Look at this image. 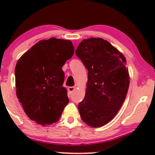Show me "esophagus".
<instances>
[{
    "label": "esophagus",
    "mask_w": 155,
    "mask_h": 155,
    "mask_svg": "<svg viewBox=\"0 0 155 155\" xmlns=\"http://www.w3.org/2000/svg\"><path fill=\"white\" fill-rule=\"evenodd\" d=\"M74 90H75V87H74V86H71V87H69V88H68V91H69V92L70 93V94H72V93L73 92Z\"/></svg>",
    "instance_id": "34e87169"
}]
</instances>
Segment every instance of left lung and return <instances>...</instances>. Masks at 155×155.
Returning a JSON list of instances; mask_svg holds the SVG:
<instances>
[{"instance_id":"1","label":"left lung","mask_w":155,"mask_h":155,"mask_svg":"<svg viewBox=\"0 0 155 155\" xmlns=\"http://www.w3.org/2000/svg\"><path fill=\"white\" fill-rule=\"evenodd\" d=\"M75 54L88 71L85 98L78 104L81 117L93 128L103 126L117 114L128 93L126 59L100 38L83 40Z\"/></svg>"}]
</instances>
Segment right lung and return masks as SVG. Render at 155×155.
I'll use <instances>...</instances> for the list:
<instances>
[{"label": "right lung", "instance_id": "right-lung-1", "mask_svg": "<svg viewBox=\"0 0 155 155\" xmlns=\"http://www.w3.org/2000/svg\"><path fill=\"white\" fill-rule=\"evenodd\" d=\"M74 51L70 41L51 38L35 44L16 63V96L28 117L38 124L56 123L69 103L62 67Z\"/></svg>", "mask_w": 155, "mask_h": 155}]
</instances>
